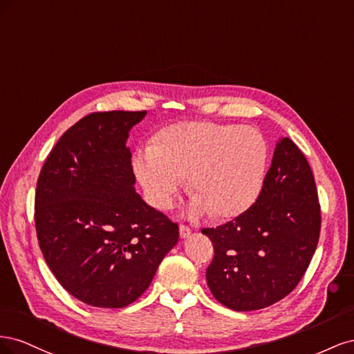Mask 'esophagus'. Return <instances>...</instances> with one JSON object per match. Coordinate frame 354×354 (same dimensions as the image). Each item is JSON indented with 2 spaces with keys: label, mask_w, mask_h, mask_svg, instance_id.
<instances>
[{
  "label": "esophagus",
  "mask_w": 354,
  "mask_h": 354,
  "mask_svg": "<svg viewBox=\"0 0 354 354\" xmlns=\"http://www.w3.org/2000/svg\"><path fill=\"white\" fill-rule=\"evenodd\" d=\"M178 232H180V238H181V239L189 238L190 233H192V230H190L187 226H185V224H181V226L178 227Z\"/></svg>",
  "instance_id": "34e87169"
}]
</instances>
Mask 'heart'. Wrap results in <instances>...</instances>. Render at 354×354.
I'll list each match as a JSON object with an SVG mask.
<instances>
[{"label": "heart", "instance_id": "heart-1", "mask_svg": "<svg viewBox=\"0 0 354 354\" xmlns=\"http://www.w3.org/2000/svg\"><path fill=\"white\" fill-rule=\"evenodd\" d=\"M267 143L248 125L183 122L137 149L136 177L147 201L168 209L189 178L190 212L238 217L259 198L267 169Z\"/></svg>", "mask_w": 354, "mask_h": 354}]
</instances>
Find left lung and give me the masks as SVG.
Instances as JSON below:
<instances>
[{
    "instance_id": "left-lung-1",
    "label": "left lung",
    "mask_w": 354,
    "mask_h": 354,
    "mask_svg": "<svg viewBox=\"0 0 354 354\" xmlns=\"http://www.w3.org/2000/svg\"><path fill=\"white\" fill-rule=\"evenodd\" d=\"M319 232L312 169L295 143L279 138L254 205L217 229L202 230L214 243L207 269L212 295L236 312L279 301L304 276Z\"/></svg>"
}]
</instances>
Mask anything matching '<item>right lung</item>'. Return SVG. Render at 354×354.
I'll return each instance as SVG.
<instances>
[{
    "instance_id": "obj_1",
    "label": "right lung",
    "mask_w": 354,
    "mask_h": 354,
    "mask_svg": "<svg viewBox=\"0 0 354 354\" xmlns=\"http://www.w3.org/2000/svg\"><path fill=\"white\" fill-rule=\"evenodd\" d=\"M142 112H97L63 134L41 169L35 226L59 283L80 301L121 308L151 285L178 226L136 192L127 146Z\"/></svg>"
}]
</instances>
